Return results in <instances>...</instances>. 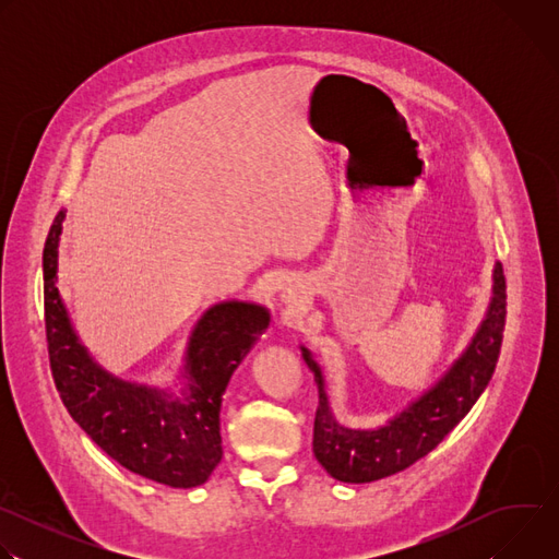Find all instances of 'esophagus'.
<instances>
[{"label":"esophagus","mask_w":559,"mask_h":559,"mask_svg":"<svg viewBox=\"0 0 559 559\" xmlns=\"http://www.w3.org/2000/svg\"><path fill=\"white\" fill-rule=\"evenodd\" d=\"M302 289L298 287V285H287V287H283V292H281V300L285 302V305H298V302H302Z\"/></svg>","instance_id":"34e87169"}]
</instances>
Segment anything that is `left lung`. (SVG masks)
Returning <instances> with one entry per match:
<instances>
[{"label": "left lung", "mask_w": 559, "mask_h": 559, "mask_svg": "<svg viewBox=\"0 0 559 559\" xmlns=\"http://www.w3.org/2000/svg\"><path fill=\"white\" fill-rule=\"evenodd\" d=\"M507 323V278L502 263L493 272V300L485 323L477 330L464 356L449 373L403 414L380 429L356 431L341 427L328 405L325 384L309 352L302 358L318 386V409L313 418V455L341 483L362 485L401 473L433 451L444 436L471 412L487 389L504 338Z\"/></svg>", "instance_id": "8db88e82"}]
</instances>
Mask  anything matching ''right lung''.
I'll return each instance as SVG.
<instances>
[{"label": "right lung", "mask_w": 559, "mask_h": 559, "mask_svg": "<svg viewBox=\"0 0 559 559\" xmlns=\"http://www.w3.org/2000/svg\"><path fill=\"white\" fill-rule=\"evenodd\" d=\"M59 212L44 246V316L55 386L72 420L97 447L132 473L158 485H203L221 462V401L246 354L270 325L250 302H221L203 313L190 347V391L183 401L158 389L123 382L97 367L79 345L57 289Z\"/></svg>", "instance_id": "add662e5"}]
</instances>
